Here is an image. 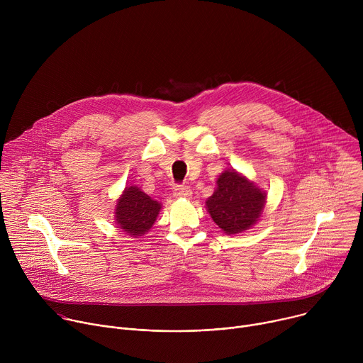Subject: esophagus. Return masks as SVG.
I'll use <instances>...</instances> for the list:
<instances>
[{
  "mask_svg": "<svg viewBox=\"0 0 363 363\" xmlns=\"http://www.w3.org/2000/svg\"><path fill=\"white\" fill-rule=\"evenodd\" d=\"M191 194H192V191L188 185H178L174 191L175 198H189Z\"/></svg>",
  "mask_w": 363,
  "mask_h": 363,
  "instance_id": "obj_1",
  "label": "esophagus"
}]
</instances>
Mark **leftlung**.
Returning <instances> with one entry per match:
<instances>
[{"label":"left lung","instance_id":"1","mask_svg":"<svg viewBox=\"0 0 363 363\" xmlns=\"http://www.w3.org/2000/svg\"><path fill=\"white\" fill-rule=\"evenodd\" d=\"M266 194L234 171H225L217 179L216 192L206 199V208L216 224L227 234H237L260 217Z\"/></svg>","mask_w":363,"mask_h":363}]
</instances>
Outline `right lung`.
I'll list each match as a JSON object with an SVG mask.
<instances>
[{
	"label": "right lung",
	"mask_w": 363,
	"mask_h": 363,
	"mask_svg": "<svg viewBox=\"0 0 363 363\" xmlns=\"http://www.w3.org/2000/svg\"><path fill=\"white\" fill-rule=\"evenodd\" d=\"M160 210L161 203L150 199L139 188L129 186L118 201L116 221L123 231L138 237L153 225Z\"/></svg>",
	"instance_id": "obj_1"
}]
</instances>
